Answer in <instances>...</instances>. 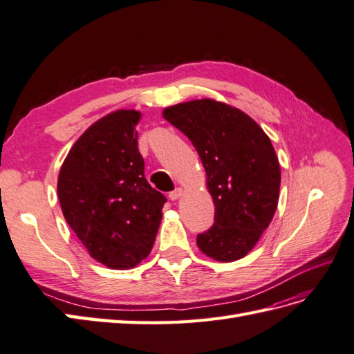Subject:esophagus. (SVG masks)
Segmentation results:
<instances>
[{"label":"esophagus","mask_w":354,"mask_h":354,"mask_svg":"<svg viewBox=\"0 0 354 354\" xmlns=\"http://www.w3.org/2000/svg\"><path fill=\"white\" fill-rule=\"evenodd\" d=\"M183 194H184L183 188H176V190H174L169 194V197H170V201H178L179 197H183Z\"/></svg>","instance_id":"obj_1"}]
</instances>
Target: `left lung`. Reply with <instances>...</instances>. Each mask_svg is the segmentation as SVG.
<instances>
[{"label":"left lung","mask_w":354,"mask_h":354,"mask_svg":"<svg viewBox=\"0 0 354 354\" xmlns=\"http://www.w3.org/2000/svg\"><path fill=\"white\" fill-rule=\"evenodd\" d=\"M162 118L196 147L216 207L214 225L197 235V248L218 262L244 258L279 202L281 166L270 137L249 114L211 97L166 106Z\"/></svg>","instance_id":"left-lung-1"}]
</instances>
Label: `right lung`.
<instances>
[{"label":"right lung","mask_w":354,"mask_h":354,"mask_svg":"<svg viewBox=\"0 0 354 354\" xmlns=\"http://www.w3.org/2000/svg\"><path fill=\"white\" fill-rule=\"evenodd\" d=\"M137 110H116L80 136L57 180L63 216L88 254L113 270L149 257L166 197L145 178Z\"/></svg>","instance_id":"right-lung-1"}]
</instances>
